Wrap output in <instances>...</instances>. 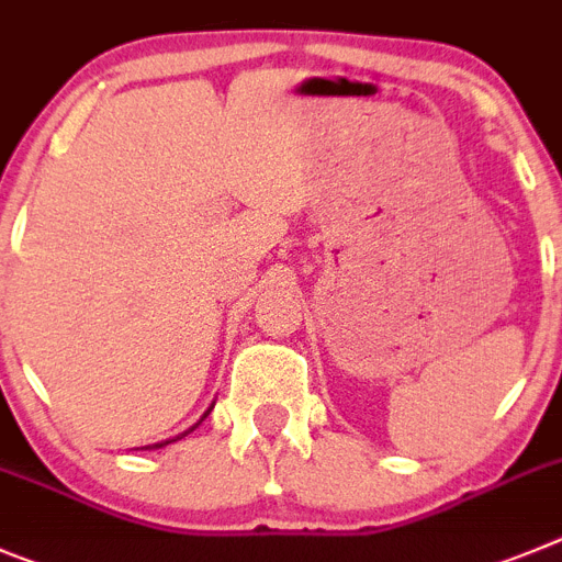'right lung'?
<instances>
[{
    "label": "right lung",
    "mask_w": 562,
    "mask_h": 562,
    "mask_svg": "<svg viewBox=\"0 0 562 562\" xmlns=\"http://www.w3.org/2000/svg\"><path fill=\"white\" fill-rule=\"evenodd\" d=\"M212 406H215V403H212ZM212 406H210V408H206V412H204V417H201V419H199V423H195V426H190V428H187V431H181V434H179V437H173V439H161V442H156V445H145V451H148V448H150V451H154V448H165V445H170V442H179V439H184V437H187V434H190V431H195V428H199V426H201V423H204V419H206V417H210Z\"/></svg>",
    "instance_id": "1"
}]
</instances>
